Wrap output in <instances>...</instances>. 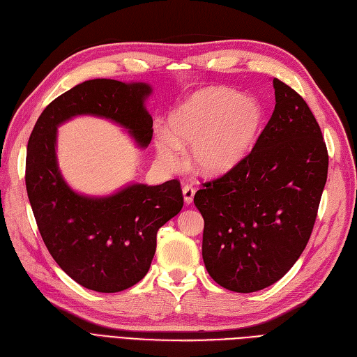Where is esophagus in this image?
I'll return each instance as SVG.
<instances>
[{"mask_svg":"<svg viewBox=\"0 0 357 357\" xmlns=\"http://www.w3.org/2000/svg\"><path fill=\"white\" fill-rule=\"evenodd\" d=\"M182 194H183V200H185L187 204H190L194 200L195 190H194L192 185H188V183H185V185H183V188H182Z\"/></svg>","mask_w":357,"mask_h":357,"instance_id":"1","label":"esophagus"}]
</instances>
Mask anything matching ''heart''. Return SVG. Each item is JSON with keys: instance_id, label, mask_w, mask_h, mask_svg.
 I'll return each instance as SVG.
<instances>
[{"instance_id": "1", "label": "heart", "mask_w": 357, "mask_h": 357, "mask_svg": "<svg viewBox=\"0 0 357 357\" xmlns=\"http://www.w3.org/2000/svg\"><path fill=\"white\" fill-rule=\"evenodd\" d=\"M259 102L225 87L204 89L183 100L169 116V133L155 136L158 158L169 167L181 162V149L191 146L190 162L203 175L233 169L254 145L262 124Z\"/></svg>"}]
</instances>
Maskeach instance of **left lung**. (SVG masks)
<instances>
[{"label":"left lung","mask_w":357,"mask_h":357,"mask_svg":"<svg viewBox=\"0 0 357 357\" xmlns=\"http://www.w3.org/2000/svg\"><path fill=\"white\" fill-rule=\"evenodd\" d=\"M275 107L252 151L194 195L211 278L249 294L282 279L305 249L328 178V149L303 96L273 79Z\"/></svg>","instance_id":"obj_1"}]
</instances>
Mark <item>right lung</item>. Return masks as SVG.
Instances as JSON below:
<instances>
[{
    "label": "right lung",
    "mask_w": 357,
    "mask_h": 357,
    "mask_svg": "<svg viewBox=\"0 0 357 357\" xmlns=\"http://www.w3.org/2000/svg\"><path fill=\"white\" fill-rule=\"evenodd\" d=\"M149 93L145 83L89 79L52 100L29 136L25 182L44 245L71 279L96 292H120L144 279L158 228L183 206L181 182L133 183L103 199L79 195L57 170L56 128L78 114H93L120 123L146 146L153 137V119L144 108Z\"/></svg>",
    "instance_id": "obj_1"
}]
</instances>
